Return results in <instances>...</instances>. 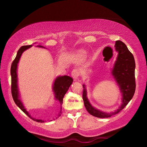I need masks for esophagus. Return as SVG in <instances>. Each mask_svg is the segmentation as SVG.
Wrapping results in <instances>:
<instances>
[{
	"label": "esophagus",
	"mask_w": 147,
	"mask_h": 147,
	"mask_svg": "<svg viewBox=\"0 0 147 147\" xmlns=\"http://www.w3.org/2000/svg\"><path fill=\"white\" fill-rule=\"evenodd\" d=\"M80 76V71L78 70L77 69H74L71 72V76L73 78L74 80H76Z\"/></svg>",
	"instance_id": "obj_1"
}]
</instances>
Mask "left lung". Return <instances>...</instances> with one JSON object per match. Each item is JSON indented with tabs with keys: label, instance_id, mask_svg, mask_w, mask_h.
Segmentation results:
<instances>
[{
	"label": "left lung",
	"instance_id": "1",
	"mask_svg": "<svg viewBox=\"0 0 147 147\" xmlns=\"http://www.w3.org/2000/svg\"><path fill=\"white\" fill-rule=\"evenodd\" d=\"M115 47L118 52V56L112 70V75L116 80L123 93V104L119 109L111 114L100 111L93 107L89 103L86 96L85 86L83 85V99L85 108L90 114L96 117L107 118L118 114L128 104L135 92V61L133 55L127 49L125 43L121 40L115 41Z\"/></svg>",
	"mask_w": 147,
	"mask_h": 147
}]
</instances>
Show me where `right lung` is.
<instances>
[{
  "label": "right lung",
  "instance_id": "right-lung-1",
  "mask_svg": "<svg viewBox=\"0 0 147 147\" xmlns=\"http://www.w3.org/2000/svg\"><path fill=\"white\" fill-rule=\"evenodd\" d=\"M32 45H24L22 46L19 49L18 51L16 57H15L14 60L12 61L11 67V93L12 98H13L15 104H16L21 110L24 112L28 116L32 119V120L38 122V123H43V121L40 119H36L35 118H32L30 116L28 112L26 109H24V106L22 104L21 100L19 99V94H18V84H17V66L19 60L21 57V55L25 50L31 47ZM40 47H42V46H40ZM73 82V80L71 77L68 76H63L58 77L57 79L55 80L54 84V91L55 93V99L57 100L60 103L61 105L63 103V98L67 92L70 85ZM62 109V108H61ZM61 114V111L58 114V116H60Z\"/></svg>",
  "mask_w": 147,
  "mask_h": 147
}]
</instances>
